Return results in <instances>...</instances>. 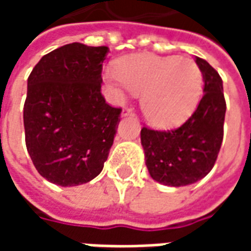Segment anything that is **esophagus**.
Returning a JSON list of instances; mask_svg holds the SVG:
<instances>
[{
    "label": "esophagus",
    "instance_id": "1",
    "mask_svg": "<svg viewBox=\"0 0 251 251\" xmlns=\"http://www.w3.org/2000/svg\"><path fill=\"white\" fill-rule=\"evenodd\" d=\"M134 113H133V110L130 109V107H125V109L122 110V117H127V115H133Z\"/></svg>",
    "mask_w": 251,
    "mask_h": 251
}]
</instances>
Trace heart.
I'll use <instances>...</instances> for the list:
<instances>
[{"instance_id":"b5f03b06","label":"heart","mask_w":251,"mask_h":251,"mask_svg":"<svg viewBox=\"0 0 251 251\" xmlns=\"http://www.w3.org/2000/svg\"><path fill=\"white\" fill-rule=\"evenodd\" d=\"M106 80L141 95V110L151 125L168 129L188 118L199 102L203 76L198 64L185 57L131 55L120 60Z\"/></svg>"}]
</instances>
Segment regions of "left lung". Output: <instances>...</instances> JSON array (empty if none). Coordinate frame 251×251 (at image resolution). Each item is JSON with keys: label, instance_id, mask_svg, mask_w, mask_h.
<instances>
[{"label": "left lung", "instance_id": "1", "mask_svg": "<svg viewBox=\"0 0 251 251\" xmlns=\"http://www.w3.org/2000/svg\"><path fill=\"white\" fill-rule=\"evenodd\" d=\"M195 62L203 75V97L194 114L174 130L141 129L145 164L153 180L169 187L194 184L210 174L221 151L226 100L219 74L205 62Z\"/></svg>", "mask_w": 251, "mask_h": 251}]
</instances>
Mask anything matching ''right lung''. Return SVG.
Returning <instances> with one entry per match:
<instances>
[{"label": "right lung", "instance_id": "add662e5", "mask_svg": "<svg viewBox=\"0 0 251 251\" xmlns=\"http://www.w3.org/2000/svg\"><path fill=\"white\" fill-rule=\"evenodd\" d=\"M107 52L67 44L41 57L28 77L26 149L37 172L53 184L88 183L107 160L122 111L100 93Z\"/></svg>", "mask_w": 251, "mask_h": 251}]
</instances>
